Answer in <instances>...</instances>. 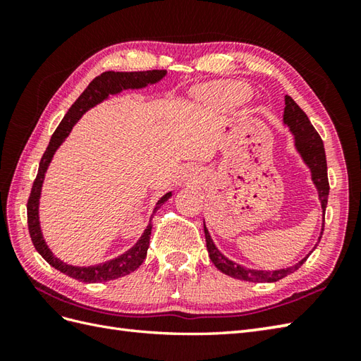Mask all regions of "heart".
Segmentation results:
<instances>
[{"label":"heart","instance_id":"heart-1","mask_svg":"<svg viewBox=\"0 0 361 361\" xmlns=\"http://www.w3.org/2000/svg\"><path fill=\"white\" fill-rule=\"evenodd\" d=\"M198 94L204 101L237 105L248 97V90L237 82H219L202 88L198 91Z\"/></svg>","mask_w":361,"mask_h":361}]
</instances>
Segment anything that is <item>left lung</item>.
<instances>
[{
  "label": "left lung",
  "instance_id": "8db88e82",
  "mask_svg": "<svg viewBox=\"0 0 361 361\" xmlns=\"http://www.w3.org/2000/svg\"><path fill=\"white\" fill-rule=\"evenodd\" d=\"M283 124H287L290 132L295 136V145L296 150L299 152V155L302 157L304 163L309 166L310 172H312V181L313 185L318 189V195H319V202H321V208H323V212H326V206H327V197H329V180H327V163H326V152H324V144L318 132L310 124V121L307 118L299 105L291 99L290 96H286V109H283ZM324 231V224L323 228H321V235H323ZM204 237H206V247H208L209 257L212 260V264L216 265L221 273H225L231 278L240 279V281H248V282H276L282 278H286L287 274H291L296 271L299 267H301L305 260H307L309 255L305 256L302 260L293 267L288 268H281V270H274V271H264V270H251V268H245L239 264L229 260L226 256L221 255L219 248L214 245L209 231L204 226ZM318 245V243H317ZM315 245V248H317Z\"/></svg>",
  "mask_w": 361,
  "mask_h": 361
}]
</instances>
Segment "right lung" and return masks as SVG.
I'll list each match as a JSON object with an SVG mask.
<instances>
[{
  "instance_id": "add662e5",
  "label": "right lung",
  "mask_w": 361,
  "mask_h": 361,
  "mask_svg": "<svg viewBox=\"0 0 361 361\" xmlns=\"http://www.w3.org/2000/svg\"><path fill=\"white\" fill-rule=\"evenodd\" d=\"M164 75H166L164 70L133 71V73L105 71L101 75H97L96 79L90 82V85L85 88V91H83V93L78 97V101L71 105V109L68 110L65 118L59 124L57 130L51 136L48 149H46V152L43 153V157L40 159V166H38L37 178L34 180L32 190H30V195L27 200L29 234H30V239H32L35 250L40 252L46 262L56 268V270L70 276L73 279H78L80 282H90V283L106 282V281L122 278V276L135 271L136 268L144 262L145 256H147V248H149L150 234H152V217L147 228H145L144 234L140 237V240H137L128 251H126L124 255H121L111 260H106V262L99 264V265H90V267L68 265L52 255V251L48 248V245H46L43 239L40 221H38V202H40L42 185L44 180L46 169H48L54 153H56V150L60 147V144L65 141V137L70 135L71 128L74 127L75 122L82 118L83 113L88 111L90 109H93V106L97 105L99 102L105 101L110 94H118L122 90H128V88L132 90L144 88L147 85H152V83H157L158 80L163 79ZM171 195L172 192H167L166 195L159 198L153 214L161 208V204L166 203L169 198H171Z\"/></svg>"
}]
</instances>
